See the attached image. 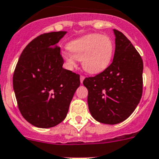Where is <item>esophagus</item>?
<instances>
[{
  "mask_svg": "<svg viewBox=\"0 0 159 159\" xmlns=\"http://www.w3.org/2000/svg\"><path fill=\"white\" fill-rule=\"evenodd\" d=\"M85 79V77H84V76H81V77H80V82H81V83L82 84V82H83V80Z\"/></svg>",
  "mask_w": 159,
  "mask_h": 159,
  "instance_id": "34e87169",
  "label": "esophagus"
}]
</instances>
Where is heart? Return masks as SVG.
Segmentation results:
<instances>
[{
  "label": "heart",
  "instance_id": "1",
  "mask_svg": "<svg viewBox=\"0 0 159 159\" xmlns=\"http://www.w3.org/2000/svg\"><path fill=\"white\" fill-rule=\"evenodd\" d=\"M69 52H63L62 57L68 66L74 67L77 61H82L86 72L95 74L108 67L114 55L115 45L109 36L89 34L71 41L68 45Z\"/></svg>",
  "mask_w": 159,
  "mask_h": 159
}]
</instances>
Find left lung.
Segmentation results:
<instances>
[{
	"label": "left lung",
	"mask_w": 159,
	"mask_h": 159,
	"mask_svg": "<svg viewBox=\"0 0 159 159\" xmlns=\"http://www.w3.org/2000/svg\"><path fill=\"white\" fill-rule=\"evenodd\" d=\"M112 63L102 73L85 78L88 107L94 120L116 125L130 116L142 95L143 61L132 43L117 30Z\"/></svg>",
	"instance_id": "obj_1"
}]
</instances>
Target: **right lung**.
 Returning a JSON list of instances; mask_svg holds the SVG:
<instances>
[{
	"instance_id": "1",
	"label": "right lung",
	"mask_w": 159,
	"mask_h": 159,
	"mask_svg": "<svg viewBox=\"0 0 159 159\" xmlns=\"http://www.w3.org/2000/svg\"><path fill=\"white\" fill-rule=\"evenodd\" d=\"M66 31L40 34L26 45L13 77L18 108L35 127H54L67 116L80 76L62 68L64 60L57 43Z\"/></svg>"
}]
</instances>
